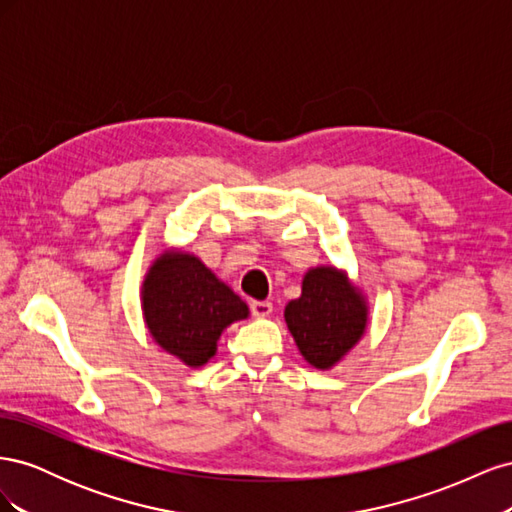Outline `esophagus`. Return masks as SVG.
<instances>
[{"label":"esophagus","mask_w":512,"mask_h":512,"mask_svg":"<svg viewBox=\"0 0 512 512\" xmlns=\"http://www.w3.org/2000/svg\"><path fill=\"white\" fill-rule=\"evenodd\" d=\"M273 312L271 301H252V314L256 318H267Z\"/></svg>","instance_id":"34e87169"}]
</instances>
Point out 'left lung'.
<instances>
[{"instance_id":"8db88e82","label":"left lung","mask_w":512,"mask_h":512,"mask_svg":"<svg viewBox=\"0 0 512 512\" xmlns=\"http://www.w3.org/2000/svg\"><path fill=\"white\" fill-rule=\"evenodd\" d=\"M284 320L303 359L329 371L363 339L369 303L346 269L318 265L305 271L301 297L286 305Z\"/></svg>"}]
</instances>
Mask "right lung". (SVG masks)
<instances>
[{
    "mask_svg": "<svg viewBox=\"0 0 512 512\" xmlns=\"http://www.w3.org/2000/svg\"><path fill=\"white\" fill-rule=\"evenodd\" d=\"M141 309L153 342L185 367L207 365L232 322L250 307L196 254L164 247L141 286Z\"/></svg>",
    "mask_w": 512,
    "mask_h": 512,
    "instance_id": "add662e5",
    "label": "right lung"
}]
</instances>
